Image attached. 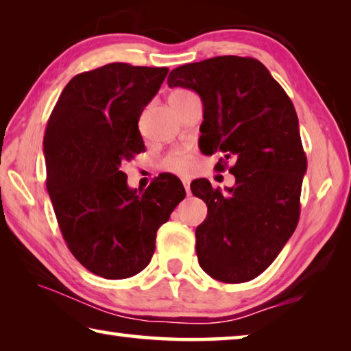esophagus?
Masks as SVG:
<instances>
[{"mask_svg": "<svg viewBox=\"0 0 351 351\" xmlns=\"http://www.w3.org/2000/svg\"><path fill=\"white\" fill-rule=\"evenodd\" d=\"M182 184H184V189H186L187 195H190V181L187 180V178H184V180H182Z\"/></svg>", "mask_w": 351, "mask_h": 351, "instance_id": "esophagus-1", "label": "esophagus"}]
</instances>
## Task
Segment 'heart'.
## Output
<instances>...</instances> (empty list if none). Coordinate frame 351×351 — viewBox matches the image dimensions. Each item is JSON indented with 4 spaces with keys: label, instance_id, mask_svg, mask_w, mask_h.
Returning a JSON list of instances; mask_svg holds the SVG:
<instances>
[{
    "label": "heart",
    "instance_id": "heart-1",
    "mask_svg": "<svg viewBox=\"0 0 351 351\" xmlns=\"http://www.w3.org/2000/svg\"><path fill=\"white\" fill-rule=\"evenodd\" d=\"M176 93H186V91H176ZM164 169L169 171H173V173H187L190 170V153L187 152H175L169 154L167 158L164 159Z\"/></svg>",
    "mask_w": 351,
    "mask_h": 351
}]
</instances>
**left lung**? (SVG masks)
<instances>
[{"label": "left lung", "instance_id": "8db88e82", "mask_svg": "<svg viewBox=\"0 0 351 351\" xmlns=\"http://www.w3.org/2000/svg\"><path fill=\"white\" fill-rule=\"evenodd\" d=\"M170 88L192 90L203 102L199 148L234 159L228 193L207 180L190 184L207 206L197 237L199 266L215 280L241 283L260 276L294 234L300 215L306 156L299 119L263 63L223 56L169 74ZM219 159L217 169L224 170Z\"/></svg>", "mask_w": 351, "mask_h": 351}]
</instances>
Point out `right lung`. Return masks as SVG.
Segmentation results:
<instances>
[{"label": "right lung", "instance_id": "obj_1", "mask_svg": "<svg viewBox=\"0 0 351 351\" xmlns=\"http://www.w3.org/2000/svg\"><path fill=\"white\" fill-rule=\"evenodd\" d=\"M167 73L110 63L77 74L47 121L46 187L63 239L88 271L110 280L150 263L158 229L186 197L175 175L138 193L121 170L145 150L138 122Z\"/></svg>", "mask_w": 351, "mask_h": 351}]
</instances>
